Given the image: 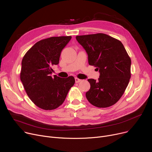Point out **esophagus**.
<instances>
[{
  "label": "esophagus",
  "mask_w": 152,
  "mask_h": 152,
  "mask_svg": "<svg viewBox=\"0 0 152 152\" xmlns=\"http://www.w3.org/2000/svg\"><path fill=\"white\" fill-rule=\"evenodd\" d=\"M75 83H79V82H80L82 81L81 79H79L77 77L75 78Z\"/></svg>",
  "instance_id": "34e87169"
}]
</instances>
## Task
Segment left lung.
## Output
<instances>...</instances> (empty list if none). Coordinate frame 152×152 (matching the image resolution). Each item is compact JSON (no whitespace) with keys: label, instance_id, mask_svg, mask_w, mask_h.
<instances>
[{"label":"left lung","instance_id":"obj_1","mask_svg":"<svg viewBox=\"0 0 152 152\" xmlns=\"http://www.w3.org/2000/svg\"><path fill=\"white\" fill-rule=\"evenodd\" d=\"M88 54V64L100 73L98 81L88 79V102L98 107L116 103L123 95L131 77V59L122 43L104 33L77 36Z\"/></svg>","mask_w":152,"mask_h":152}]
</instances>
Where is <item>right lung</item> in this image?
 <instances>
[{"instance_id":"obj_1","label":"right lung","mask_w":152,"mask_h":152,"mask_svg":"<svg viewBox=\"0 0 152 152\" xmlns=\"http://www.w3.org/2000/svg\"><path fill=\"white\" fill-rule=\"evenodd\" d=\"M72 37H50L38 41L21 61L20 79L32 102L41 109L53 110L64 102L75 83L73 76L52 77V67L59 62L62 50Z\"/></svg>"}]
</instances>
